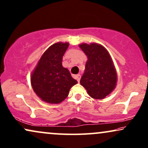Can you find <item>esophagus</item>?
I'll return each mask as SVG.
<instances>
[{"mask_svg": "<svg viewBox=\"0 0 148 148\" xmlns=\"http://www.w3.org/2000/svg\"><path fill=\"white\" fill-rule=\"evenodd\" d=\"M75 79L77 80V82H79L80 79H81V75H75Z\"/></svg>", "mask_w": 148, "mask_h": 148, "instance_id": "esophagus-1", "label": "esophagus"}]
</instances>
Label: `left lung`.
<instances>
[{"instance_id":"obj_1","label":"left lung","mask_w":148,"mask_h":148,"mask_svg":"<svg viewBox=\"0 0 148 148\" xmlns=\"http://www.w3.org/2000/svg\"><path fill=\"white\" fill-rule=\"evenodd\" d=\"M79 47L88 57L80 84L93 99H104L113 91L117 82V73L110 55L97 43H82Z\"/></svg>"}]
</instances>
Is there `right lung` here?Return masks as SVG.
I'll list each match as a JSON object with an SVG mask.
<instances>
[{"mask_svg": "<svg viewBox=\"0 0 148 148\" xmlns=\"http://www.w3.org/2000/svg\"><path fill=\"white\" fill-rule=\"evenodd\" d=\"M68 43H54L46 50L31 75L34 91L45 102L58 104L66 99L77 82L62 65Z\"/></svg>", "mask_w": 148, "mask_h": 148, "instance_id": "add662e5", "label": "right lung"}]
</instances>
